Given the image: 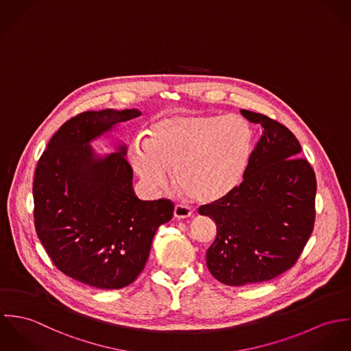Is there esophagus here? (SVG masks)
<instances>
[{"label":"esophagus","mask_w":351,"mask_h":351,"mask_svg":"<svg viewBox=\"0 0 351 351\" xmlns=\"http://www.w3.org/2000/svg\"><path fill=\"white\" fill-rule=\"evenodd\" d=\"M193 210L184 204H176L175 210H173V217L178 219H186L189 217H191Z\"/></svg>","instance_id":"obj_1"}]
</instances>
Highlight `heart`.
I'll return each mask as SVG.
<instances>
[{"mask_svg": "<svg viewBox=\"0 0 351 351\" xmlns=\"http://www.w3.org/2000/svg\"><path fill=\"white\" fill-rule=\"evenodd\" d=\"M253 132L245 118L182 114L160 118L144 132V141L128 148L129 161L149 191L171 183L169 169L184 194L210 203L230 194L246 171Z\"/></svg>", "mask_w": 351, "mask_h": 351, "instance_id": "obj_1", "label": "heart"}]
</instances>
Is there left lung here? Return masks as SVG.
Wrapping results in <instances>:
<instances>
[{"label":"left lung","mask_w":351,"mask_h":351,"mask_svg":"<svg viewBox=\"0 0 351 351\" xmlns=\"http://www.w3.org/2000/svg\"><path fill=\"white\" fill-rule=\"evenodd\" d=\"M241 113L263 126L243 180L225 197L199 207L217 223L207 268L233 287L272 280L296 264L313 230L316 195L315 172L300 157L295 134L264 114Z\"/></svg>","instance_id":"8db88e82"}]
</instances>
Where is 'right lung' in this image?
Returning a JSON list of instances; mask_svg holds the SVG:
<instances>
[{
    "label": "right lung",
    "mask_w": 351,
    "mask_h": 351,
    "mask_svg": "<svg viewBox=\"0 0 351 351\" xmlns=\"http://www.w3.org/2000/svg\"><path fill=\"white\" fill-rule=\"evenodd\" d=\"M140 114L108 109L70 118L35 171L34 219L41 245L60 272L99 289H119L137 278L158 226L175 208L169 199L140 200L133 194L123 147L97 158L87 144Z\"/></svg>",
    "instance_id": "1"
}]
</instances>
